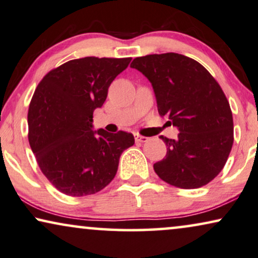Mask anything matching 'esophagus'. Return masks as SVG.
Here are the masks:
<instances>
[{
    "label": "esophagus",
    "mask_w": 258,
    "mask_h": 258,
    "mask_svg": "<svg viewBox=\"0 0 258 258\" xmlns=\"http://www.w3.org/2000/svg\"><path fill=\"white\" fill-rule=\"evenodd\" d=\"M147 140H149V138H146V137H143L139 135L136 136V142H138V143H146Z\"/></svg>",
    "instance_id": "1"
}]
</instances>
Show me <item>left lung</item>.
<instances>
[{
  "label": "left lung",
  "instance_id": "1",
  "mask_svg": "<svg viewBox=\"0 0 258 258\" xmlns=\"http://www.w3.org/2000/svg\"><path fill=\"white\" fill-rule=\"evenodd\" d=\"M131 67L149 79L158 112L179 131L177 139L160 137L167 152L153 165L156 173L180 188L210 183L233 143L232 113L221 86L201 63L177 53L136 57Z\"/></svg>",
  "mask_w": 258,
  "mask_h": 258
}]
</instances>
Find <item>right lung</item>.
I'll use <instances>...</instances> for the list:
<instances>
[{
	"instance_id": "add662e5",
	"label": "right lung",
	"mask_w": 258,
	"mask_h": 258,
	"mask_svg": "<svg viewBox=\"0 0 258 258\" xmlns=\"http://www.w3.org/2000/svg\"><path fill=\"white\" fill-rule=\"evenodd\" d=\"M131 57L87 56L50 71L35 89L28 111L29 144L41 171L72 197L97 194L111 183L131 133L94 131L93 112Z\"/></svg>"
}]
</instances>
